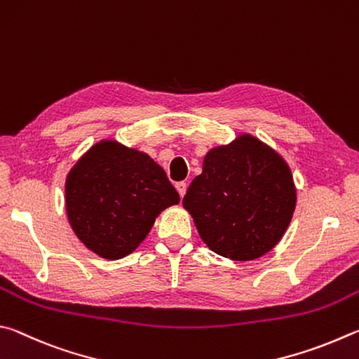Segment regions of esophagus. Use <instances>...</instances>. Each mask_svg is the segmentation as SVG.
Returning a JSON list of instances; mask_svg holds the SVG:
<instances>
[{"label":"esophagus","instance_id":"obj_1","mask_svg":"<svg viewBox=\"0 0 359 359\" xmlns=\"http://www.w3.org/2000/svg\"><path fill=\"white\" fill-rule=\"evenodd\" d=\"M175 187H176V191H178V194H180V197H184V194H186V189H187V184L184 183V181H178V183L175 184Z\"/></svg>","mask_w":359,"mask_h":359}]
</instances>
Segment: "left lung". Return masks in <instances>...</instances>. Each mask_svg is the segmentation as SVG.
Masks as SVG:
<instances>
[{
	"mask_svg": "<svg viewBox=\"0 0 359 359\" xmlns=\"http://www.w3.org/2000/svg\"><path fill=\"white\" fill-rule=\"evenodd\" d=\"M294 203L290 168L250 135L211 149L183 198L206 246L238 262L259 259L280 241Z\"/></svg>",
	"mask_w": 359,
	"mask_h": 359,
	"instance_id": "obj_1",
	"label": "left lung"
}]
</instances>
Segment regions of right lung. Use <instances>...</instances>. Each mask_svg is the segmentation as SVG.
<instances>
[{
    "instance_id": "right-lung-1",
    "label": "right lung",
    "mask_w": 359,
    "mask_h": 359,
    "mask_svg": "<svg viewBox=\"0 0 359 359\" xmlns=\"http://www.w3.org/2000/svg\"><path fill=\"white\" fill-rule=\"evenodd\" d=\"M180 202L163 168L148 154L100 142L66 180V211L79 240L104 259L130 254L156 216Z\"/></svg>"
}]
</instances>
